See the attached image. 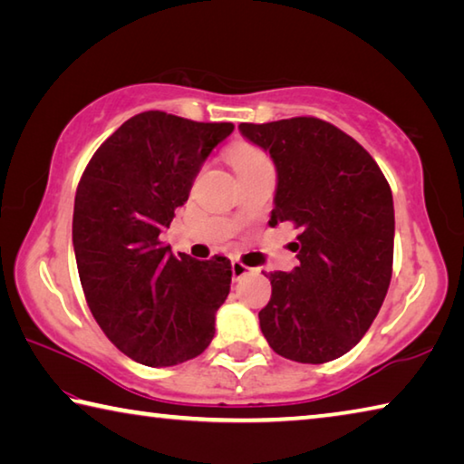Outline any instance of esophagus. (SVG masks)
Segmentation results:
<instances>
[{
    "instance_id": "obj_1",
    "label": "esophagus",
    "mask_w": 464,
    "mask_h": 464,
    "mask_svg": "<svg viewBox=\"0 0 464 464\" xmlns=\"http://www.w3.org/2000/svg\"><path fill=\"white\" fill-rule=\"evenodd\" d=\"M231 272H233V278L239 280L241 276H246V274L249 272V268H247L246 264H241L239 260H233L231 262Z\"/></svg>"
}]
</instances>
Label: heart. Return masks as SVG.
I'll return each mask as SVG.
<instances>
[{
	"mask_svg": "<svg viewBox=\"0 0 464 464\" xmlns=\"http://www.w3.org/2000/svg\"><path fill=\"white\" fill-rule=\"evenodd\" d=\"M268 157H266L264 151H260L257 147H251V145H239L233 149L231 153V161H233V168L235 171L241 169V168H249V166H256V163L266 161Z\"/></svg>",
	"mask_w": 464,
	"mask_h": 464,
	"instance_id": "b5f03b06",
	"label": "heart"
}]
</instances>
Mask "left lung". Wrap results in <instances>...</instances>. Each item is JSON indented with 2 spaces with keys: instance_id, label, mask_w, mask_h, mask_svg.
Wrapping results in <instances>:
<instances>
[{
  "instance_id": "1",
  "label": "left lung",
  "mask_w": 464,
  "mask_h": 464,
  "mask_svg": "<svg viewBox=\"0 0 464 464\" xmlns=\"http://www.w3.org/2000/svg\"><path fill=\"white\" fill-rule=\"evenodd\" d=\"M268 151L278 186L270 225L298 229V266L270 272L260 327L276 354L324 364L350 352L379 315L392 274L395 210L381 168L334 124L296 119L239 124Z\"/></svg>"
}]
</instances>
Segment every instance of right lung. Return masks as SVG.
<instances>
[{
    "mask_svg": "<svg viewBox=\"0 0 464 464\" xmlns=\"http://www.w3.org/2000/svg\"><path fill=\"white\" fill-rule=\"evenodd\" d=\"M233 129L140 112L98 147L77 186L73 249L85 301L108 340L135 362L174 366L213 340L231 262L174 256L160 233Z\"/></svg>",
    "mask_w": 464,
    "mask_h": 464,
    "instance_id": "add662e5",
    "label": "right lung"
}]
</instances>
